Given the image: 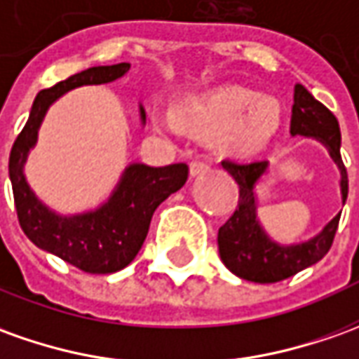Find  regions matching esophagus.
Masks as SVG:
<instances>
[{
	"label": "esophagus",
	"instance_id": "34e87169",
	"mask_svg": "<svg viewBox=\"0 0 359 359\" xmlns=\"http://www.w3.org/2000/svg\"><path fill=\"white\" fill-rule=\"evenodd\" d=\"M211 168H209V164H205V162H201V160H194L191 164H189V174H191V177H199V175H205L207 172H209Z\"/></svg>",
	"mask_w": 359,
	"mask_h": 359
}]
</instances>
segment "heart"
Listing matches in <instances>:
<instances>
[{"instance_id":"heart-1","label":"heart","mask_w":359,"mask_h":359,"mask_svg":"<svg viewBox=\"0 0 359 359\" xmlns=\"http://www.w3.org/2000/svg\"><path fill=\"white\" fill-rule=\"evenodd\" d=\"M180 115L197 130H217L215 144L221 152L248 158L262 152L276 138L283 109L278 100L262 97L258 91L222 86L184 101ZM156 125L168 133L177 130V123L170 117H158Z\"/></svg>"}]
</instances>
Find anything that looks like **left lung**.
<instances>
[{"mask_svg":"<svg viewBox=\"0 0 359 359\" xmlns=\"http://www.w3.org/2000/svg\"><path fill=\"white\" fill-rule=\"evenodd\" d=\"M291 137L313 138L326 148L328 156L340 172L342 203L348 197V174L340 156V127L328 109L316 101L305 86L297 83L293 90L291 109ZM222 168L238 184V207L229 221L219 229V254L222 264L234 276L254 283H276L299 273L301 269L325 258L334 241L340 212L309 241L295 244H279L273 241L258 219V194L256 185L268 174L269 162H232L224 160Z\"/></svg>","mask_w":359,"mask_h":359,"instance_id":"1","label":"left lung"}]
</instances>
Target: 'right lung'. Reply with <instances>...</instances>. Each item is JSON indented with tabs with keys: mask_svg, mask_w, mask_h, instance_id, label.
<instances>
[{
	"mask_svg": "<svg viewBox=\"0 0 359 359\" xmlns=\"http://www.w3.org/2000/svg\"><path fill=\"white\" fill-rule=\"evenodd\" d=\"M130 70L128 62L113 66H93L74 74L54 88L36 93L31 115L9 154V180L13 185L15 209L27 238L41 250L50 252L88 273H113L127 268L137 258L156 207L187 182V164L152 168L130 162L123 170L115 189L97 209L62 215L43 203L27 182L25 164L36 147L44 115L64 93L81 86H100L123 78ZM140 121L147 123L144 107Z\"/></svg>",
	"mask_w": 359,
	"mask_h": 359,
	"instance_id": "add662e5",
	"label": "right lung"
}]
</instances>
